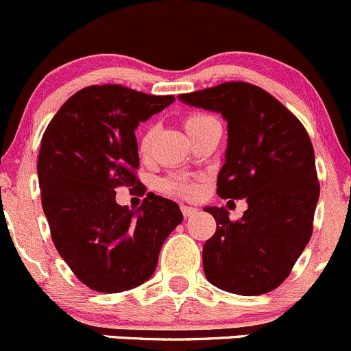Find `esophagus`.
Returning a JSON list of instances; mask_svg holds the SVG:
<instances>
[{"label":"esophagus","mask_w":351,"mask_h":351,"mask_svg":"<svg viewBox=\"0 0 351 351\" xmlns=\"http://www.w3.org/2000/svg\"><path fill=\"white\" fill-rule=\"evenodd\" d=\"M180 208H182V213H183V215H185V217H191L195 212H197V208H195V206L182 205V206H180Z\"/></svg>","instance_id":"esophagus-1"}]
</instances>
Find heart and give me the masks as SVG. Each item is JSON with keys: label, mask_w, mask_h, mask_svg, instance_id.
Segmentation results:
<instances>
[{"label": "heart", "mask_w": 351, "mask_h": 351, "mask_svg": "<svg viewBox=\"0 0 351 351\" xmlns=\"http://www.w3.org/2000/svg\"><path fill=\"white\" fill-rule=\"evenodd\" d=\"M206 119H210V117L204 116V114H191V116H188L185 119L186 132L190 131V129H193L195 126H198V124H202ZM154 136H156V128L149 126L145 129V132H143L141 138H139V153H141L143 156H147V154L151 153ZM158 186H160V190L165 191V193L178 195V197H193V195H197L198 191L197 182L185 175L166 176V178L160 180Z\"/></svg>", "instance_id": "heart-1"}]
</instances>
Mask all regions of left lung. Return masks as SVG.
I'll use <instances>...</instances> for the list:
<instances>
[{
    "instance_id": "1",
    "label": "left lung",
    "mask_w": 351,
    "mask_h": 351,
    "mask_svg": "<svg viewBox=\"0 0 351 351\" xmlns=\"http://www.w3.org/2000/svg\"><path fill=\"white\" fill-rule=\"evenodd\" d=\"M178 99L227 121L217 193L247 202L237 222L223 206H205L217 222L204 245L206 279L241 296L269 293L289 276L313 234L319 183L311 139L291 110L252 84L225 82Z\"/></svg>"
}]
</instances>
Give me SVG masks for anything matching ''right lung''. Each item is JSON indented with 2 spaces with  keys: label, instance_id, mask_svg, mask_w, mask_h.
<instances>
[{
  "label": "right lung",
  "instance_id": "add662e5",
  "mask_svg": "<svg viewBox=\"0 0 351 351\" xmlns=\"http://www.w3.org/2000/svg\"><path fill=\"white\" fill-rule=\"evenodd\" d=\"M175 101L123 86H90L58 109L42 138L38 183L51 241L87 287L132 289L153 276L163 242L182 223L180 206L147 193L138 212L117 186H141L136 128Z\"/></svg>",
  "mask_w": 351,
  "mask_h": 351
}]
</instances>
